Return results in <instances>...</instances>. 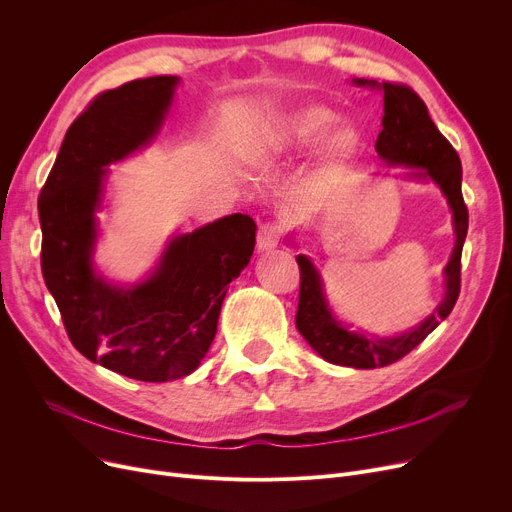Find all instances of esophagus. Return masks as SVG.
Listing matches in <instances>:
<instances>
[{
	"label": "esophagus",
	"instance_id": "esophagus-1",
	"mask_svg": "<svg viewBox=\"0 0 512 512\" xmlns=\"http://www.w3.org/2000/svg\"><path fill=\"white\" fill-rule=\"evenodd\" d=\"M280 238H282V226L278 222H263L257 232V249L272 251L278 247Z\"/></svg>",
	"mask_w": 512,
	"mask_h": 512
}]
</instances>
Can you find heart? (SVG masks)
Listing matches in <instances>:
<instances>
[{
	"mask_svg": "<svg viewBox=\"0 0 512 512\" xmlns=\"http://www.w3.org/2000/svg\"><path fill=\"white\" fill-rule=\"evenodd\" d=\"M336 114L321 105H299L267 122L251 141L249 153L257 161H276L301 153L315 145L334 124ZM328 132V131H327ZM329 133V132H328ZM326 134V133H325ZM327 135V134H326ZM361 147V137L353 126H336L321 141L319 170L332 174L344 168Z\"/></svg>",
	"mask_w": 512,
	"mask_h": 512,
	"instance_id": "heart-1",
	"label": "heart"
}]
</instances>
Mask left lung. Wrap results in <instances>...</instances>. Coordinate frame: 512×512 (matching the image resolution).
Segmentation results:
<instances>
[{
    "instance_id": "8db88e82",
    "label": "left lung",
    "mask_w": 512,
    "mask_h": 512,
    "mask_svg": "<svg viewBox=\"0 0 512 512\" xmlns=\"http://www.w3.org/2000/svg\"><path fill=\"white\" fill-rule=\"evenodd\" d=\"M355 83L361 87H378L384 93V128L375 141V151L390 166L417 168V172H413L415 178H429L440 186L452 209L456 234L452 255L444 267L446 294L442 303L415 330L394 338H375L346 330L328 307L315 265L305 255L297 257L301 270L297 328L301 336L328 363L373 369L386 367L409 355L450 315L461 292V255L469 228V211L461 193L463 168L459 153L429 118L423 99L411 87L400 83L378 85L367 78H357Z\"/></svg>"
}]
</instances>
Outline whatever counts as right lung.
I'll list each match as a JSON object with an SVG mask.
<instances>
[{
    "label": "right lung",
    "mask_w": 512,
    "mask_h": 512,
    "mask_svg": "<svg viewBox=\"0 0 512 512\" xmlns=\"http://www.w3.org/2000/svg\"><path fill=\"white\" fill-rule=\"evenodd\" d=\"M178 76L137 78L99 93L68 128L39 195L41 272L80 355L141 382L193 373L218 332L228 284L255 249V222L232 213L176 236L137 286L93 270L95 209L105 166L145 147L164 122Z\"/></svg>",
    "instance_id": "1"
}]
</instances>
